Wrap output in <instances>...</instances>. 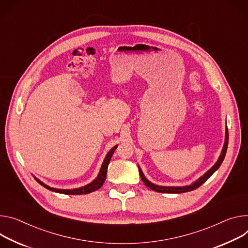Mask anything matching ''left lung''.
<instances>
[{
	"label": "left lung",
	"instance_id": "obj_1",
	"mask_svg": "<svg viewBox=\"0 0 248 248\" xmlns=\"http://www.w3.org/2000/svg\"><path fill=\"white\" fill-rule=\"evenodd\" d=\"M228 143H229V130H228V126L226 128V140H224V144H223V147H222V150H221V153L218 157L217 161L215 163V165L209 169L204 175L201 176L198 180H196V181L194 183H192L191 185H188V186H183V187H165V186H158V185H155L153 183H151L150 181H148V180L145 178V176L143 175L140 167L139 166V170H140V178L142 180V182L144 183V185L148 188H150L151 190L155 191V192H159V193H168V194H180V193H185V192H189V191H193L197 188H199L202 184H204L207 180L219 168L220 164L222 163L223 159H224V156H226V153H227V149H228Z\"/></svg>",
	"mask_w": 248,
	"mask_h": 248
}]
</instances>
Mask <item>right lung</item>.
Segmentation results:
<instances>
[{
	"mask_svg": "<svg viewBox=\"0 0 248 248\" xmlns=\"http://www.w3.org/2000/svg\"><path fill=\"white\" fill-rule=\"evenodd\" d=\"M118 147V145L112 147L108 152V154L106 155L105 157V160L102 164V167L100 169V172L97 176V178L94 180V181H92L90 184L84 186V187H80V188H76V189H73V190H69V189H66V190H63V189H55V188H51L47 185H46L44 183H42L40 180H38L37 178L34 177V179L36 180V181L41 185L43 186L44 188H46L47 190H50L52 192H56V193H60V194H65V195H83V194H89V193H92L98 189H100L104 182L106 180V177H107V171H108V163H109V160L111 158L112 154H114L116 148Z\"/></svg>",
	"mask_w": 248,
	"mask_h": 248,
	"instance_id": "add662e5",
	"label": "right lung"
}]
</instances>
